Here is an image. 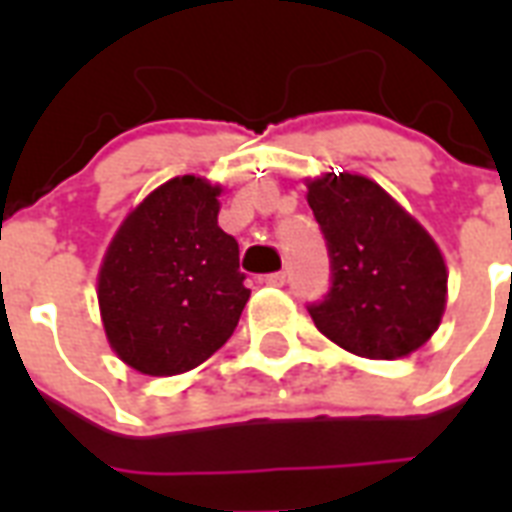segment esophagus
Listing matches in <instances>:
<instances>
[{"label":"esophagus","instance_id":"34e87169","mask_svg":"<svg viewBox=\"0 0 512 512\" xmlns=\"http://www.w3.org/2000/svg\"><path fill=\"white\" fill-rule=\"evenodd\" d=\"M265 284H268V287H281V284H284V281H287V273L284 271H276V273H268V276H265Z\"/></svg>","mask_w":512,"mask_h":512}]
</instances>
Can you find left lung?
<instances>
[{
	"label": "left lung",
	"instance_id": "obj_1",
	"mask_svg": "<svg viewBox=\"0 0 512 512\" xmlns=\"http://www.w3.org/2000/svg\"><path fill=\"white\" fill-rule=\"evenodd\" d=\"M308 204L329 252V292L308 313L340 348L401 358L430 340L446 305V265L425 228L361 175L313 180Z\"/></svg>",
	"mask_w": 512,
	"mask_h": 512
}]
</instances>
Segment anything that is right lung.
Returning a JSON list of instances; mask_svg holds the SVG:
<instances>
[{
	"label": "right lung",
	"mask_w": 512,
	"mask_h": 512,
	"mask_svg": "<svg viewBox=\"0 0 512 512\" xmlns=\"http://www.w3.org/2000/svg\"><path fill=\"white\" fill-rule=\"evenodd\" d=\"M220 188L183 175L122 223L98 279L111 348L143 374H180L223 348L249 300L239 241L217 225Z\"/></svg>",
	"instance_id": "right-lung-1"
}]
</instances>
